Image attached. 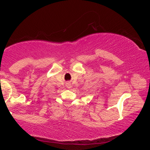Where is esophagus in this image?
Listing matches in <instances>:
<instances>
[{
	"mask_svg": "<svg viewBox=\"0 0 150 150\" xmlns=\"http://www.w3.org/2000/svg\"><path fill=\"white\" fill-rule=\"evenodd\" d=\"M71 87V84L69 83H67V87H68V88H69Z\"/></svg>",
	"mask_w": 150,
	"mask_h": 150,
	"instance_id": "34e87169",
	"label": "esophagus"
}]
</instances>
